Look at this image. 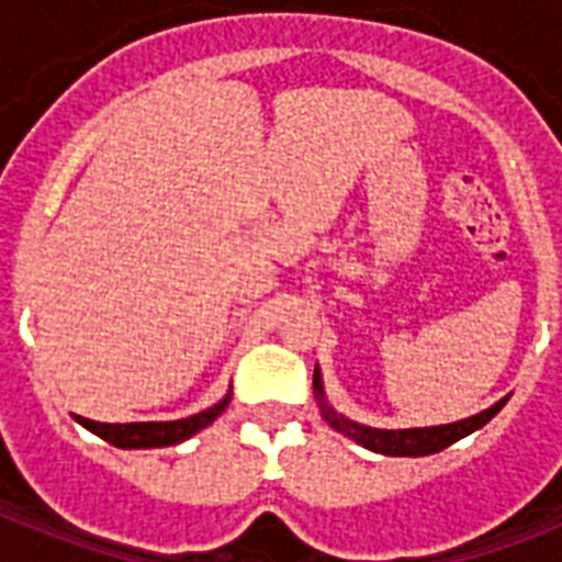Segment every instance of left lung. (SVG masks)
Returning a JSON list of instances; mask_svg holds the SVG:
<instances>
[{"instance_id":"1","label":"left lung","mask_w":562,"mask_h":562,"mask_svg":"<svg viewBox=\"0 0 562 562\" xmlns=\"http://www.w3.org/2000/svg\"><path fill=\"white\" fill-rule=\"evenodd\" d=\"M315 393H317V402H321V414L335 431H341L347 435L350 440H356L359 446L370 449V452H379V454H393V458H423V454H435L446 446H452L454 440H461V437L472 435V431H479L481 426H487L490 419L496 417L502 405L507 402L498 400L493 408L481 411L475 417H467V419H458V423H446V426H428V428H370V426H361V423H352L347 419L344 414L326 402L324 396V379H321V370L315 368Z\"/></svg>"}]
</instances>
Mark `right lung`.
<instances>
[{"label": "right lung", "instance_id": "add662e5", "mask_svg": "<svg viewBox=\"0 0 562 562\" xmlns=\"http://www.w3.org/2000/svg\"><path fill=\"white\" fill-rule=\"evenodd\" d=\"M229 405V393L221 402H215L212 408L192 414L187 419H171V423H95V419L78 417L83 428H90L92 435H99L101 440L119 446V449H160V446H175L198 435L201 428H206L215 417H221V411Z\"/></svg>", "mask_w": 562, "mask_h": 562}]
</instances>
